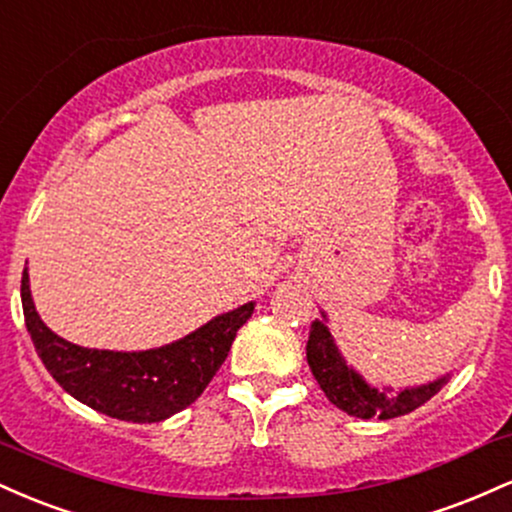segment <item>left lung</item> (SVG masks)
I'll use <instances>...</instances> for the list:
<instances>
[{
	"instance_id": "left-lung-1",
	"label": "left lung",
	"mask_w": 512,
	"mask_h": 512,
	"mask_svg": "<svg viewBox=\"0 0 512 512\" xmlns=\"http://www.w3.org/2000/svg\"><path fill=\"white\" fill-rule=\"evenodd\" d=\"M308 363L325 397L330 399L334 407L346 411L349 416H358V419H373V416L395 419V416H404L409 411L419 409L421 404H426L440 387L448 383V378H440L436 383L414 387V390H402L397 397H385V392L368 387L361 380V375H356L354 370L346 366L332 342L330 330L320 320H315L313 327H310Z\"/></svg>"
}]
</instances>
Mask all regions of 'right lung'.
I'll return each mask as SVG.
<instances>
[{"instance_id": "right-lung-1", "label": "right lung", "mask_w": 512, "mask_h": 512, "mask_svg": "<svg viewBox=\"0 0 512 512\" xmlns=\"http://www.w3.org/2000/svg\"><path fill=\"white\" fill-rule=\"evenodd\" d=\"M21 303L35 351L52 378L86 407L132 424H156L190 407L207 390L226 361L236 332L255 310V303H245L180 342L125 354L84 349L48 330L35 313L26 269Z\"/></svg>"}]
</instances>
